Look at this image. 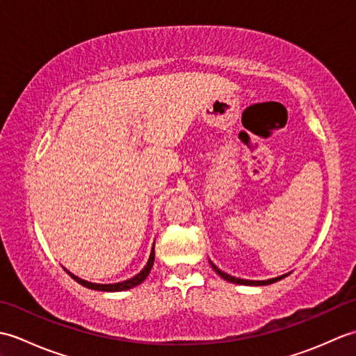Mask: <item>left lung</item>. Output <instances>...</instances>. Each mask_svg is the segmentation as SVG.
Wrapping results in <instances>:
<instances>
[{
    "label": "left lung",
    "mask_w": 356,
    "mask_h": 356,
    "mask_svg": "<svg viewBox=\"0 0 356 356\" xmlns=\"http://www.w3.org/2000/svg\"><path fill=\"white\" fill-rule=\"evenodd\" d=\"M209 263H211V266H213V269L217 272L218 275H220L223 280H226V282H229V283H234V284H245V286H266V284H272V283H275V282H280V280L282 278H284V277H287L291 274V272H287V274H284V275H280V277H275V278H269V280H245V278H238V277H234V275H229V274H226V272H223L222 269H218L216 264L209 260Z\"/></svg>",
    "instance_id": "8db88e82"
}]
</instances>
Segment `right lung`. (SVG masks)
<instances>
[{"label": "right lung", "mask_w": 356, "mask_h": 356, "mask_svg": "<svg viewBox=\"0 0 356 356\" xmlns=\"http://www.w3.org/2000/svg\"><path fill=\"white\" fill-rule=\"evenodd\" d=\"M154 264V243H153V248H151V252H149V257H148V261L145 266H143V269L139 272V274H136L134 277L128 278V280H124V282H119V283H110V284H101V283H92V282H87V280H82L79 277H76L74 274H72L70 270H67L64 268V270L69 274L74 282H78L79 284L88 287V289H93V291H102V292H120V291H128L131 289V287L140 284L143 280H145L149 274L151 268H153Z\"/></svg>", "instance_id": "add662e5"}]
</instances>
